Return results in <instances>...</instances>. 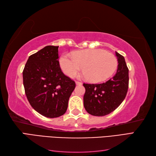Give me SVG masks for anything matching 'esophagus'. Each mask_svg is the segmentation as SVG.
Here are the masks:
<instances>
[{
    "mask_svg": "<svg viewBox=\"0 0 156 156\" xmlns=\"http://www.w3.org/2000/svg\"><path fill=\"white\" fill-rule=\"evenodd\" d=\"M82 82H78V81H76V85H82Z\"/></svg>",
    "mask_w": 156,
    "mask_h": 156,
    "instance_id": "1",
    "label": "esophagus"
}]
</instances>
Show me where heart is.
Returning <instances> with one entry per match:
<instances>
[{"instance_id":"b5f03b06","label":"heart","mask_w":156,"mask_h":156,"mask_svg":"<svg viewBox=\"0 0 156 156\" xmlns=\"http://www.w3.org/2000/svg\"><path fill=\"white\" fill-rule=\"evenodd\" d=\"M62 70L73 77L83 66L84 76L92 82L105 81L114 74L118 66L115 56L101 49H88L63 54L59 59Z\"/></svg>"}]
</instances>
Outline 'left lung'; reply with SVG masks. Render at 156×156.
<instances>
[{
	"label": "left lung",
	"mask_w": 156,
	"mask_h": 156,
	"mask_svg": "<svg viewBox=\"0 0 156 156\" xmlns=\"http://www.w3.org/2000/svg\"><path fill=\"white\" fill-rule=\"evenodd\" d=\"M118 67L115 76L101 84H83L84 107L89 114L102 117L114 111L123 101L129 87V69L125 58L117 51Z\"/></svg>",
	"instance_id": "left-lung-1"
}]
</instances>
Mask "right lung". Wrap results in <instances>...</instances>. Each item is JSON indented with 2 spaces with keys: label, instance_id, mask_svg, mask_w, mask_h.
<instances>
[{
  "label": "right lung",
  "instance_id": "add662e5",
  "mask_svg": "<svg viewBox=\"0 0 156 156\" xmlns=\"http://www.w3.org/2000/svg\"><path fill=\"white\" fill-rule=\"evenodd\" d=\"M59 46L48 45L30 55L23 72L25 94L31 107L48 118L64 115L76 84L64 74Z\"/></svg>",
  "mask_w": 156,
  "mask_h": 156
}]
</instances>
